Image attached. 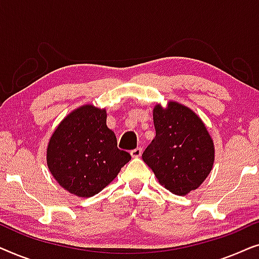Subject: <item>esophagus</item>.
Listing matches in <instances>:
<instances>
[{
  "label": "esophagus",
  "mask_w": 259,
  "mask_h": 259,
  "mask_svg": "<svg viewBox=\"0 0 259 259\" xmlns=\"http://www.w3.org/2000/svg\"><path fill=\"white\" fill-rule=\"evenodd\" d=\"M141 154H143V150H141L140 147L134 148V150L131 151V155H132V158H139L141 157Z\"/></svg>",
  "instance_id": "34e87169"
}]
</instances>
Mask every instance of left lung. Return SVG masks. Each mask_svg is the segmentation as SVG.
Listing matches in <instances>:
<instances>
[{
	"instance_id": "8db88e82",
	"label": "left lung",
	"mask_w": 259,
	"mask_h": 259,
	"mask_svg": "<svg viewBox=\"0 0 259 259\" xmlns=\"http://www.w3.org/2000/svg\"><path fill=\"white\" fill-rule=\"evenodd\" d=\"M155 138L143 153L160 185L177 196L197 190L210 175L214 145L199 116L187 106L168 101L153 108Z\"/></svg>"
}]
</instances>
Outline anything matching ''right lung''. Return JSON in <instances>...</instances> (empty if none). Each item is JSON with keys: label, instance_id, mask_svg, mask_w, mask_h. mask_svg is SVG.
<instances>
[{"label": "right lung", "instance_id": "right-lung-1", "mask_svg": "<svg viewBox=\"0 0 259 259\" xmlns=\"http://www.w3.org/2000/svg\"><path fill=\"white\" fill-rule=\"evenodd\" d=\"M106 119V108L80 106L62 119L48 141L46 159L49 172L74 196H95L131 160L130 153L118 148Z\"/></svg>", "mask_w": 259, "mask_h": 259}]
</instances>
